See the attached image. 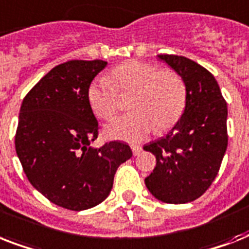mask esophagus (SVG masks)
Returning <instances> with one entry per match:
<instances>
[{"instance_id":"esophagus-1","label":"esophagus","mask_w":249,"mask_h":249,"mask_svg":"<svg viewBox=\"0 0 249 249\" xmlns=\"http://www.w3.org/2000/svg\"><path fill=\"white\" fill-rule=\"evenodd\" d=\"M132 151H133V155H140L141 151H142V147L138 146V144H132Z\"/></svg>"}]
</instances>
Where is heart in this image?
Returning <instances> with one entry per match:
<instances>
[{
	"instance_id": "1",
	"label": "heart",
	"mask_w": 249,
	"mask_h": 249,
	"mask_svg": "<svg viewBox=\"0 0 249 249\" xmlns=\"http://www.w3.org/2000/svg\"><path fill=\"white\" fill-rule=\"evenodd\" d=\"M105 77L93 80L88 88V102L101 120H112L119 112V94L130 95L133 112L106 126L107 137L126 142H142L155 132H165L177 124L185 111L187 88L176 70L156 64L128 60Z\"/></svg>"
}]
</instances>
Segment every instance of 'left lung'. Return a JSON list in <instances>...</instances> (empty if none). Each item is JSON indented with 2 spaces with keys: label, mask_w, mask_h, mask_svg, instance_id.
Here are the masks:
<instances>
[{
  "label": "left lung",
  "mask_w": 249,
  "mask_h": 249,
  "mask_svg": "<svg viewBox=\"0 0 249 249\" xmlns=\"http://www.w3.org/2000/svg\"><path fill=\"white\" fill-rule=\"evenodd\" d=\"M183 77L187 88L185 111L165 137L144 146L156 166L144 183L159 200L189 203L209 189L228 147V106L214 76L181 55H158Z\"/></svg>",
  "instance_id": "obj_1"
}]
</instances>
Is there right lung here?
<instances>
[{
  "mask_svg": "<svg viewBox=\"0 0 249 249\" xmlns=\"http://www.w3.org/2000/svg\"><path fill=\"white\" fill-rule=\"evenodd\" d=\"M105 60H70L56 66L23 99L15 150L31 185L70 211L95 207L111 193L120 164L132 150L119 141L94 148L99 125L88 88Z\"/></svg>",
  "mask_w": 249,
  "mask_h": 249,
  "instance_id": "obj_1",
  "label": "right lung"
}]
</instances>
